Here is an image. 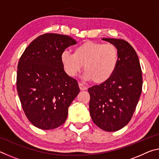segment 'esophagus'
I'll return each mask as SVG.
<instances>
[{
  "instance_id": "1",
  "label": "esophagus",
  "mask_w": 159,
  "mask_h": 159,
  "mask_svg": "<svg viewBox=\"0 0 159 159\" xmlns=\"http://www.w3.org/2000/svg\"><path fill=\"white\" fill-rule=\"evenodd\" d=\"M79 86L80 90H87V88H86L85 85H83L82 83H79Z\"/></svg>"
}]
</instances>
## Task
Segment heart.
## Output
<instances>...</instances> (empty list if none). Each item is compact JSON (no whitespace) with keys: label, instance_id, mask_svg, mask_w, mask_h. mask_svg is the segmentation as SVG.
<instances>
[{"label":"heart","instance_id":"1","mask_svg":"<svg viewBox=\"0 0 159 159\" xmlns=\"http://www.w3.org/2000/svg\"><path fill=\"white\" fill-rule=\"evenodd\" d=\"M60 61L69 76H77L84 64V80H93L94 83L101 84L114 74L118 63V51L111 43L85 41L75 48L74 54L64 51Z\"/></svg>","mask_w":159,"mask_h":159}]
</instances>
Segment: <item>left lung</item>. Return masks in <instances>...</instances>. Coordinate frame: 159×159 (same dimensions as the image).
<instances>
[{
  "label": "left lung",
  "instance_id": "1",
  "mask_svg": "<svg viewBox=\"0 0 159 159\" xmlns=\"http://www.w3.org/2000/svg\"><path fill=\"white\" fill-rule=\"evenodd\" d=\"M102 40L117 48L118 63L107 81L88 88L90 114L99 128L114 132L125 127L133 116L141 95L142 74L138 55L130 43L122 39Z\"/></svg>",
  "mask_w": 159,
  "mask_h": 159
}]
</instances>
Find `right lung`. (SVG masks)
<instances>
[{
  "mask_svg": "<svg viewBox=\"0 0 159 159\" xmlns=\"http://www.w3.org/2000/svg\"><path fill=\"white\" fill-rule=\"evenodd\" d=\"M76 43L66 35L45 34L29 44L19 61L17 89L21 107L29 121L42 130L62 125L80 92L60 61L64 50Z\"/></svg>",
  "mask_w": 159,
  "mask_h": 159,
  "instance_id": "1",
  "label": "right lung"
}]
</instances>
